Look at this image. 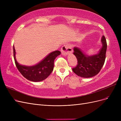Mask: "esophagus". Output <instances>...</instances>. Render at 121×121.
<instances>
[{"instance_id": "1", "label": "esophagus", "mask_w": 121, "mask_h": 121, "mask_svg": "<svg viewBox=\"0 0 121 121\" xmlns=\"http://www.w3.org/2000/svg\"><path fill=\"white\" fill-rule=\"evenodd\" d=\"M61 54L64 56H66L69 53L73 52V49L70 45H64L61 48Z\"/></svg>"}]
</instances>
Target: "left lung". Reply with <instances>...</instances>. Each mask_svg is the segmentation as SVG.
Listing matches in <instances>:
<instances>
[{
  "instance_id": "8db88e82",
  "label": "left lung",
  "mask_w": 121,
  "mask_h": 121,
  "mask_svg": "<svg viewBox=\"0 0 121 121\" xmlns=\"http://www.w3.org/2000/svg\"><path fill=\"white\" fill-rule=\"evenodd\" d=\"M102 47L99 52L92 56H87L78 47L74 48V54L78 60L77 66L72 69L76 75L83 78H90L96 75L104 65L107 43L104 36L101 38Z\"/></svg>"
}]
</instances>
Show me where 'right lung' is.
<instances>
[{"instance_id": "1", "label": "right lung", "mask_w": 121, "mask_h": 121, "mask_svg": "<svg viewBox=\"0 0 121 121\" xmlns=\"http://www.w3.org/2000/svg\"><path fill=\"white\" fill-rule=\"evenodd\" d=\"M13 57L18 70L25 78L33 82H39L46 79L52 72L54 68V60L60 54L58 50L50 53L44 59L32 66H26L17 63L16 59V52L13 46Z\"/></svg>"}]
</instances>
